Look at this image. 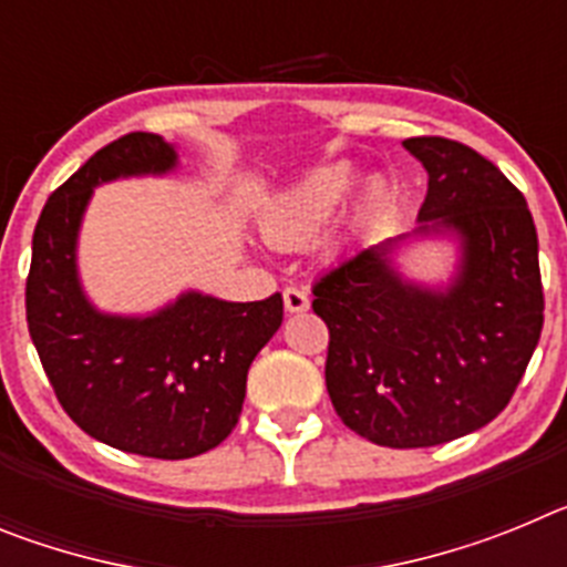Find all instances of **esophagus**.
Returning a JSON list of instances; mask_svg holds the SVG:
<instances>
[{"instance_id": "34e87169", "label": "esophagus", "mask_w": 567, "mask_h": 567, "mask_svg": "<svg viewBox=\"0 0 567 567\" xmlns=\"http://www.w3.org/2000/svg\"><path fill=\"white\" fill-rule=\"evenodd\" d=\"M284 307H287V312H307L309 295L298 287H287L284 289Z\"/></svg>"}]
</instances>
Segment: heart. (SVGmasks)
Returning <instances> with one entry per match:
<instances>
[{"label": "heart", "mask_w": 567, "mask_h": 567, "mask_svg": "<svg viewBox=\"0 0 567 567\" xmlns=\"http://www.w3.org/2000/svg\"><path fill=\"white\" fill-rule=\"evenodd\" d=\"M354 182H358V169L352 164H329V167L312 169L307 178H300L295 187L280 193L269 204L264 218H260L264 235L275 244H284V247L315 238L338 215L340 204L346 202V195L352 193ZM383 207L385 187L383 182L374 178L360 189L358 202L349 213V233L358 235L372 227Z\"/></svg>", "instance_id": "heart-1"}]
</instances>
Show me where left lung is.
<instances>
[{
    "label": "left lung",
    "instance_id": "obj_1",
    "mask_svg": "<svg viewBox=\"0 0 567 567\" xmlns=\"http://www.w3.org/2000/svg\"><path fill=\"white\" fill-rule=\"evenodd\" d=\"M403 147L429 173L417 235L460 238L452 287L405 280L392 264L400 235L320 275L312 309L329 327L338 417L378 445L425 449L477 432L508 405L539 343L545 298L537 227L499 167L440 135Z\"/></svg>",
    "mask_w": 567,
    "mask_h": 567
}]
</instances>
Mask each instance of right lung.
Wrapping results in <instances>:
<instances>
[{"label":"right lung","instance_id":"obj_1","mask_svg":"<svg viewBox=\"0 0 567 567\" xmlns=\"http://www.w3.org/2000/svg\"><path fill=\"white\" fill-rule=\"evenodd\" d=\"M175 164L155 133L90 155L39 215L24 287L30 338L68 417L99 443L155 460L198 457L229 437L249 365L284 320L278 292L252 303L184 292L147 318L104 315L84 298L76 240L93 187Z\"/></svg>","mask_w":567,"mask_h":567}]
</instances>
